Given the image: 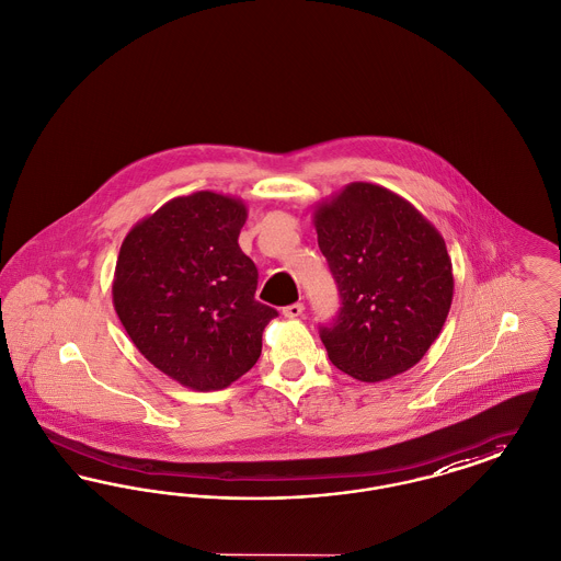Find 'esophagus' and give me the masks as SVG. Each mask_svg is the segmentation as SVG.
<instances>
[{
    "label": "esophagus",
    "mask_w": 561,
    "mask_h": 561,
    "mask_svg": "<svg viewBox=\"0 0 561 561\" xmlns=\"http://www.w3.org/2000/svg\"><path fill=\"white\" fill-rule=\"evenodd\" d=\"M283 314L287 318H299L304 314V304H291L287 308H283Z\"/></svg>",
    "instance_id": "esophagus-1"
}]
</instances>
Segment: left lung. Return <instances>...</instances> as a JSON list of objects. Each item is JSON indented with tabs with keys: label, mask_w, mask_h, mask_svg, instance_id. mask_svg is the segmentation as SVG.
I'll return each instance as SVG.
<instances>
[{
	"label": "left lung",
	"mask_w": 561,
	"mask_h": 561,
	"mask_svg": "<svg viewBox=\"0 0 561 561\" xmlns=\"http://www.w3.org/2000/svg\"><path fill=\"white\" fill-rule=\"evenodd\" d=\"M314 228L342 295L320 327L331 363L366 383L409 370L438 340L455 293L436 226L388 188L352 182L318 203Z\"/></svg>",
	"instance_id": "1"
}]
</instances>
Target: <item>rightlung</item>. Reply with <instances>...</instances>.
<instances>
[{
	"label": "right lung",
	"mask_w": 561,
	"mask_h": 561,
	"mask_svg": "<svg viewBox=\"0 0 561 561\" xmlns=\"http://www.w3.org/2000/svg\"><path fill=\"white\" fill-rule=\"evenodd\" d=\"M237 196H175L123 239L113 306L148 363L196 391L224 390L262 354L278 312L255 299L257 268L239 247Z\"/></svg>",
	"instance_id": "add662e5"
}]
</instances>
